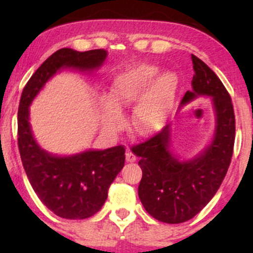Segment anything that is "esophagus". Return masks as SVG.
I'll return each mask as SVG.
<instances>
[{"label": "esophagus", "instance_id": "esophagus-1", "mask_svg": "<svg viewBox=\"0 0 253 253\" xmlns=\"http://www.w3.org/2000/svg\"><path fill=\"white\" fill-rule=\"evenodd\" d=\"M136 157L134 153L132 152V151H127L126 152V161L129 162V163H132V162H135Z\"/></svg>", "mask_w": 253, "mask_h": 253}]
</instances>
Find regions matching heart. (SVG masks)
Here are the masks:
<instances>
[{
	"label": "heart",
	"instance_id": "b5f03b06",
	"mask_svg": "<svg viewBox=\"0 0 253 253\" xmlns=\"http://www.w3.org/2000/svg\"><path fill=\"white\" fill-rule=\"evenodd\" d=\"M157 72L156 66L143 64L115 78L110 86V103L103 104L107 126L110 128L118 127L121 123L118 109L132 106L138 98L132 117L135 128L143 133H151L163 126L175 100L178 81L176 75L170 71L163 72L154 80Z\"/></svg>",
	"mask_w": 253,
	"mask_h": 253
}]
</instances>
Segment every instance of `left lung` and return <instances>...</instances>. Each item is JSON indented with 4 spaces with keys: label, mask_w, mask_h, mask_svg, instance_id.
<instances>
[{
    "label": "left lung",
    "mask_w": 253,
    "mask_h": 253,
    "mask_svg": "<svg viewBox=\"0 0 253 253\" xmlns=\"http://www.w3.org/2000/svg\"><path fill=\"white\" fill-rule=\"evenodd\" d=\"M195 71L193 90H188L181 104L199 95L213 97L216 128L213 141L196 158L179 162L169 150L170 125L146 141L133 145L140 158L143 177L138 195L151 216L167 223L188 221L206 207L227 173L233 155L236 117L227 89L201 59L191 54Z\"/></svg>",
    "instance_id": "left-lung-1"
}]
</instances>
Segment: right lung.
<instances>
[{"label": "right lung", "instance_id": "obj_1", "mask_svg": "<svg viewBox=\"0 0 253 253\" xmlns=\"http://www.w3.org/2000/svg\"><path fill=\"white\" fill-rule=\"evenodd\" d=\"M107 52H77L60 48L43 62L22 90L17 112V145L22 165L38 197L63 219L82 220L96 214L108 196L110 184L125 165L123 145L103 151H86L71 157L45 152L34 140L28 107L58 70H92L104 62Z\"/></svg>", "mask_w": 253, "mask_h": 253}]
</instances>
